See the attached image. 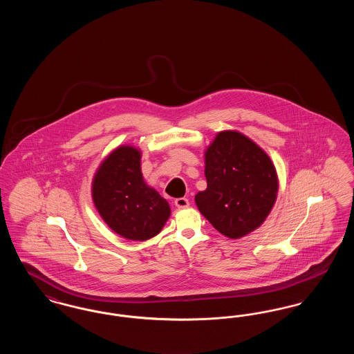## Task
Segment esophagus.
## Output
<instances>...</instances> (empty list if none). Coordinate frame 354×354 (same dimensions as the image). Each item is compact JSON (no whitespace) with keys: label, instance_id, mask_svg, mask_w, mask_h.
Listing matches in <instances>:
<instances>
[{"label":"esophagus","instance_id":"1","mask_svg":"<svg viewBox=\"0 0 354 354\" xmlns=\"http://www.w3.org/2000/svg\"><path fill=\"white\" fill-rule=\"evenodd\" d=\"M175 205L179 208V209H183V208H187L188 205H189V202H188V199H185V198H178V199H175Z\"/></svg>","mask_w":354,"mask_h":354}]
</instances>
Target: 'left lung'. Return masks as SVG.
Here are the masks:
<instances>
[{"label": "left lung", "instance_id": "left-lung-1", "mask_svg": "<svg viewBox=\"0 0 354 354\" xmlns=\"http://www.w3.org/2000/svg\"><path fill=\"white\" fill-rule=\"evenodd\" d=\"M207 188L195 195L203 216L221 235L257 230L276 203L279 178L268 153L236 130L220 131L204 151Z\"/></svg>", "mask_w": 354, "mask_h": 354}]
</instances>
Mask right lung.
<instances>
[{"label":"right lung","mask_w":354,"mask_h":354,"mask_svg":"<svg viewBox=\"0 0 354 354\" xmlns=\"http://www.w3.org/2000/svg\"><path fill=\"white\" fill-rule=\"evenodd\" d=\"M140 159L139 149L119 146L102 160L91 182L93 202L103 221L134 241L158 235L171 215L169 202L145 182Z\"/></svg>","instance_id":"obj_1"}]
</instances>
